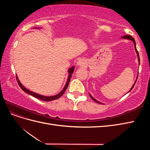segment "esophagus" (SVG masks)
<instances>
[{
  "mask_svg": "<svg viewBox=\"0 0 150 150\" xmlns=\"http://www.w3.org/2000/svg\"><path fill=\"white\" fill-rule=\"evenodd\" d=\"M85 64V61L83 59H80L77 62V65L79 66H83Z\"/></svg>",
  "mask_w": 150,
  "mask_h": 150,
  "instance_id": "obj_1",
  "label": "esophagus"
}]
</instances>
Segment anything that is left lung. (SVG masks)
I'll list each match as a JSON object with an SVG mask.
<instances>
[{"label": "left lung", "mask_w": 150, "mask_h": 150, "mask_svg": "<svg viewBox=\"0 0 150 150\" xmlns=\"http://www.w3.org/2000/svg\"><path fill=\"white\" fill-rule=\"evenodd\" d=\"M121 38H122V39H128V40H132V41L133 42V43H134V49H135V51H136V52H137V57H138V62H139V63H140V62H139V54H138V51H137V47H136V42H135V40H134V38L132 37V36H131V35H124V36H122V37H121ZM138 78V77H137ZM137 79H136V81H135V82H134V84L133 85V86L132 87H131V89L129 91H131V90H132V89L133 88V87L134 86V84H135V83H136V82H137ZM89 96H90V97L91 98V99H93V101H94L95 102H96V103H99V104H103V103H100V102H99L98 101H97L96 99H95L90 94H89Z\"/></svg>", "instance_id": "8db88e82"}]
</instances>
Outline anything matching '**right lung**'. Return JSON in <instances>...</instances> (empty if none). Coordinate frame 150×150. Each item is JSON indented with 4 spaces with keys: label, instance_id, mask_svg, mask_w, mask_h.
<instances>
[{
    "label": "right lung",
    "instance_id": "add662e5",
    "mask_svg": "<svg viewBox=\"0 0 150 150\" xmlns=\"http://www.w3.org/2000/svg\"><path fill=\"white\" fill-rule=\"evenodd\" d=\"M35 28V29H38L37 28ZM74 70V66H72L71 68H69V69H68V72H69V76H68L67 82L66 83V85H65V86L64 87V88H63V89L59 94H57L56 95H54V96H42V95H41V94H38V93H35L34 92L31 91H29V89L25 88L24 86L22 84V83L20 82V81L19 80V79H18V77H17V75H16V79H17V81L18 84H19V85L20 86V88L22 90H23L25 93L31 95V96H33L34 98L39 99H40V100L45 101H51L55 100V99H57L58 98H59L62 96V95L64 93V92L66 91V89L67 88L68 85H69V81H70V79H71V76H72V73H73Z\"/></svg>",
    "mask_w": 150,
    "mask_h": 150
}]
</instances>
